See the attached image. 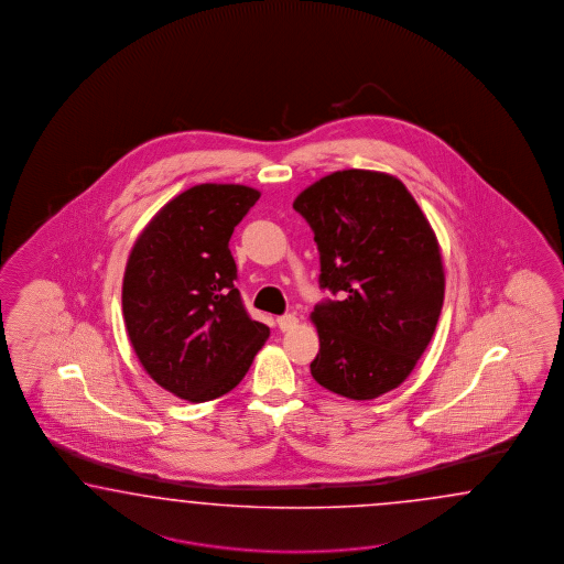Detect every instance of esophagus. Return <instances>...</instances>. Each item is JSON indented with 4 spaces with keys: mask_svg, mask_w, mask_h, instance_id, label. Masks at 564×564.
Returning <instances> with one entry per match:
<instances>
[{
    "mask_svg": "<svg viewBox=\"0 0 564 564\" xmlns=\"http://www.w3.org/2000/svg\"><path fill=\"white\" fill-rule=\"evenodd\" d=\"M295 325H297V318H295L293 314H283V316L276 318V326H279L281 330H290V328H293Z\"/></svg>",
    "mask_w": 564,
    "mask_h": 564,
    "instance_id": "34e87169",
    "label": "esophagus"
}]
</instances>
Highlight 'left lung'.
<instances>
[{"label": "left lung", "mask_w": 564, "mask_h": 564, "mask_svg": "<svg viewBox=\"0 0 564 564\" xmlns=\"http://www.w3.org/2000/svg\"><path fill=\"white\" fill-rule=\"evenodd\" d=\"M293 208L314 231L321 290L314 380L366 401L397 389L434 335L444 300L436 236L408 188L378 171H335Z\"/></svg>", "instance_id": "1"}]
</instances>
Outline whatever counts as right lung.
<instances>
[{
    "instance_id": "1",
    "label": "right lung",
    "mask_w": 564,
    "mask_h": 564,
    "mask_svg": "<svg viewBox=\"0 0 564 564\" xmlns=\"http://www.w3.org/2000/svg\"><path fill=\"white\" fill-rule=\"evenodd\" d=\"M260 192L200 184L163 206L126 264L121 307L140 364L165 391L203 403L246 376L269 326L243 307L231 234Z\"/></svg>"
}]
</instances>
